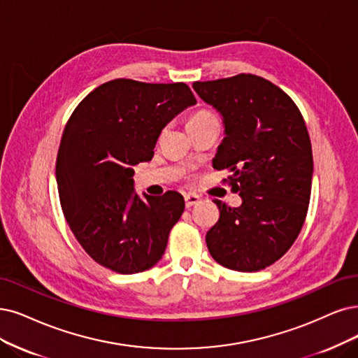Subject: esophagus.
<instances>
[{
    "label": "esophagus",
    "mask_w": 358,
    "mask_h": 358,
    "mask_svg": "<svg viewBox=\"0 0 358 358\" xmlns=\"http://www.w3.org/2000/svg\"><path fill=\"white\" fill-rule=\"evenodd\" d=\"M184 201H186V208H192L201 201V197L197 194H193V193H187V194H184Z\"/></svg>",
    "instance_id": "obj_1"
}]
</instances>
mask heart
Returning a JSON list of instances; mask_svg holds the SVG:
<instances>
[{
    "label": "heart",
    "mask_w": 358,
    "mask_h": 358,
    "mask_svg": "<svg viewBox=\"0 0 358 358\" xmlns=\"http://www.w3.org/2000/svg\"><path fill=\"white\" fill-rule=\"evenodd\" d=\"M214 117H217L214 113H210V112H208V110H199V112H196L194 115L190 116L189 122H187V127H189V125H193V124H197V122L208 121V119H214Z\"/></svg>",
    "instance_id": "1"
}]
</instances>
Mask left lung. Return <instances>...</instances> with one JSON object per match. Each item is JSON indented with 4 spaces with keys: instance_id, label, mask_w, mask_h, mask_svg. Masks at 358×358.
<instances>
[{
    "instance_id": "left-lung-1",
    "label": "left lung",
    "mask_w": 358,
    "mask_h": 358,
    "mask_svg": "<svg viewBox=\"0 0 358 358\" xmlns=\"http://www.w3.org/2000/svg\"><path fill=\"white\" fill-rule=\"evenodd\" d=\"M193 88L222 115L226 137L214 164L231 172L229 184L242 197L239 208L214 201L220 218L206 246L222 267L259 271L287 252L307 217L313 150L306 121L282 88L257 75Z\"/></svg>"
}]
</instances>
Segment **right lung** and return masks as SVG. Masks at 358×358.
Here are the masks:
<instances>
[{
	"label": "right lung",
	"mask_w": 358,
	"mask_h": 358,
	"mask_svg": "<svg viewBox=\"0 0 358 358\" xmlns=\"http://www.w3.org/2000/svg\"><path fill=\"white\" fill-rule=\"evenodd\" d=\"M196 104L189 85L113 79L76 106L56 161L60 205L76 241L119 274L152 268L184 210L177 192L134 193L132 166L150 161L165 125Z\"/></svg>",
	"instance_id": "1"
}]
</instances>
